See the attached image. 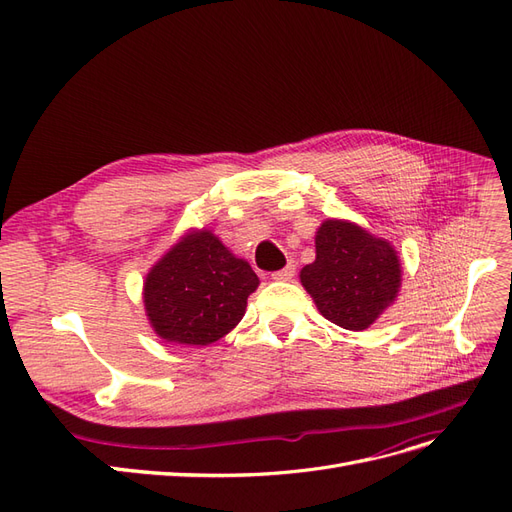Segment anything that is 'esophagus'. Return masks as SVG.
<instances>
[{"mask_svg":"<svg viewBox=\"0 0 512 512\" xmlns=\"http://www.w3.org/2000/svg\"><path fill=\"white\" fill-rule=\"evenodd\" d=\"M271 277H273V280H277V282H288V280H292V277H294V265L290 262V265H286L284 269L271 273Z\"/></svg>","mask_w":512,"mask_h":512,"instance_id":"34e87169","label":"esophagus"}]
</instances>
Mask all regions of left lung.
<instances>
[{"label":"left lung","mask_w":512,"mask_h":512,"mask_svg":"<svg viewBox=\"0 0 512 512\" xmlns=\"http://www.w3.org/2000/svg\"><path fill=\"white\" fill-rule=\"evenodd\" d=\"M301 284L318 312L348 331H363L389 307L401 286L395 247L352 222L327 220L316 232V260Z\"/></svg>","instance_id":"obj_1"}]
</instances>
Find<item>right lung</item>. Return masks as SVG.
<instances>
[{"label":"right lung","instance_id":"right-lung-1","mask_svg":"<svg viewBox=\"0 0 512 512\" xmlns=\"http://www.w3.org/2000/svg\"><path fill=\"white\" fill-rule=\"evenodd\" d=\"M258 275L209 230L181 237L151 267L145 312L164 342L209 346L241 322Z\"/></svg>","mask_w":512,"mask_h":512}]
</instances>
